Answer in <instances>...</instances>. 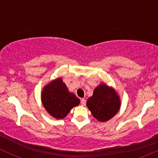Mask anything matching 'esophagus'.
Segmentation results:
<instances>
[{"label": "esophagus", "mask_w": 158, "mask_h": 158, "mask_svg": "<svg viewBox=\"0 0 158 158\" xmlns=\"http://www.w3.org/2000/svg\"><path fill=\"white\" fill-rule=\"evenodd\" d=\"M85 103H86V101H85V99H84V98H82V99H81V105H82V106H85Z\"/></svg>", "instance_id": "esophagus-1"}]
</instances>
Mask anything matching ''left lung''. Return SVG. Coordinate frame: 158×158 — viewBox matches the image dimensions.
<instances>
[{
    "instance_id": "obj_1",
    "label": "left lung",
    "mask_w": 158,
    "mask_h": 158,
    "mask_svg": "<svg viewBox=\"0 0 158 158\" xmlns=\"http://www.w3.org/2000/svg\"><path fill=\"white\" fill-rule=\"evenodd\" d=\"M121 99L113 87L101 83L94 89L87 100V108L98 122H105L112 118L120 110Z\"/></svg>"
}]
</instances>
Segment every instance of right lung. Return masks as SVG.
<instances>
[{
	"instance_id": "1",
	"label": "right lung",
	"mask_w": 158,
	"mask_h": 158,
	"mask_svg": "<svg viewBox=\"0 0 158 158\" xmlns=\"http://www.w3.org/2000/svg\"><path fill=\"white\" fill-rule=\"evenodd\" d=\"M41 101L46 111L56 119L66 117L80 100L70 92L61 77L50 81L41 91Z\"/></svg>"
}]
</instances>
